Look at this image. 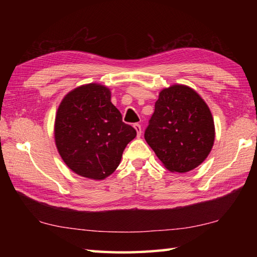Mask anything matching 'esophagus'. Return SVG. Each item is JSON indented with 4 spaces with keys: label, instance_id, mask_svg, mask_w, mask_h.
<instances>
[{
    "label": "esophagus",
    "instance_id": "esophagus-1",
    "mask_svg": "<svg viewBox=\"0 0 257 257\" xmlns=\"http://www.w3.org/2000/svg\"><path fill=\"white\" fill-rule=\"evenodd\" d=\"M134 127L136 129V132H137V136H138V137H140V136H141V124L135 123Z\"/></svg>",
    "mask_w": 257,
    "mask_h": 257
}]
</instances>
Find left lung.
Returning <instances> with one entry per match:
<instances>
[{
  "instance_id": "8db88e82",
  "label": "left lung",
  "mask_w": 257,
  "mask_h": 257,
  "mask_svg": "<svg viewBox=\"0 0 257 257\" xmlns=\"http://www.w3.org/2000/svg\"><path fill=\"white\" fill-rule=\"evenodd\" d=\"M214 137L210 108L198 92L185 85L160 91L145 139L169 171L184 173L200 166Z\"/></svg>"
}]
</instances>
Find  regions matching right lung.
<instances>
[{
    "label": "right lung",
    "mask_w": 257,
    "mask_h": 257,
    "mask_svg": "<svg viewBox=\"0 0 257 257\" xmlns=\"http://www.w3.org/2000/svg\"><path fill=\"white\" fill-rule=\"evenodd\" d=\"M106 86L87 84L63 98L55 118V144L66 166L80 177L103 180L116 170L137 132L122 122Z\"/></svg>",
    "instance_id": "add662e5"
}]
</instances>
